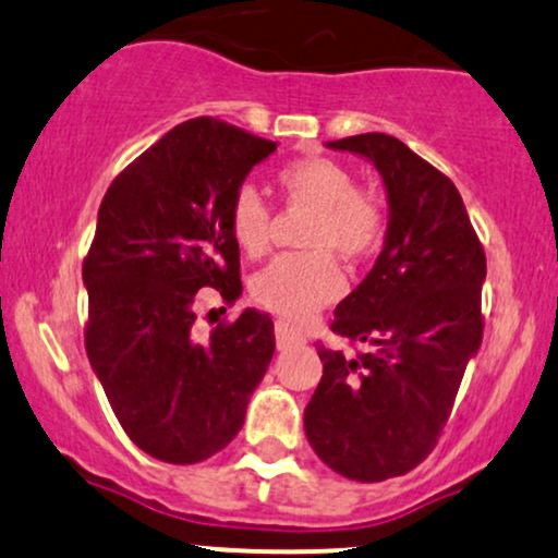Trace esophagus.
Returning <instances> with one entry per match:
<instances>
[{"label":"esophagus","instance_id":"34e87169","mask_svg":"<svg viewBox=\"0 0 558 558\" xmlns=\"http://www.w3.org/2000/svg\"><path fill=\"white\" fill-rule=\"evenodd\" d=\"M275 343H278V349H291V345H301L304 343V336L296 328H291V325L283 323V319H278L275 323Z\"/></svg>","mask_w":558,"mask_h":558}]
</instances>
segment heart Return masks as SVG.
<instances>
[{"label": "heart", "instance_id": "obj_1", "mask_svg": "<svg viewBox=\"0 0 558 558\" xmlns=\"http://www.w3.org/2000/svg\"><path fill=\"white\" fill-rule=\"evenodd\" d=\"M278 185L293 207L312 209L301 246L310 254H283L252 278V296L265 310L288 323H304L343 293V259L367 254L380 241L386 213L380 198L356 189L354 172L328 157H304L278 172ZM233 241L248 257H259L270 246L272 213L254 185H241L228 213Z\"/></svg>", "mask_w": 558, "mask_h": 558}]
</instances>
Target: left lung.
<instances>
[{"label": "left lung", "mask_w": 558, "mask_h": 558, "mask_svg": "<svg viewBox=\"0 0 558 558\" xmlns=\"http://www.w3.org/2000/svg\"><path fill=\"white\" fill-rule=\"evenodd\" d=\"M328 146L375 165L388 228L373 270L330 325L367 351L317 345L323 380L304 409V433L338 475L380 483L414 470L451 414L483 343L485 252L457 185L403 141L362 133Z\"/></svg>", "instance_id": "obj_1"}]
</instances>
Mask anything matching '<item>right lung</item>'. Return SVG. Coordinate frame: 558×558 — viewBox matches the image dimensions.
<instances>
[{
	"instance_id": "add662e5",
	"label": "right lung",
	"mask_w": 558,
	"mask_h": 558,
	"mask_svg": "<svg viewBox=\"0 0 558 558\" xmlns=\"http://www.w3.org/2000/svg\"><path fill=\"white\" fill-rule=\"evenodd\" d=\"M278 149L215 118L165 133L114 178L83 259L86 354L128 438L168 464L226 448L275 351L272 319L243 310L194 338V304L215 288L241 296L233 194Z\"/></svg>"
}]
</instances>
